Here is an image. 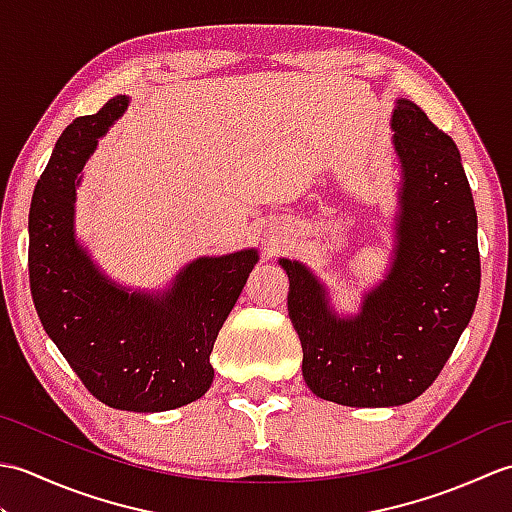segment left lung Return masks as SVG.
Segmentation results:
<instances>
[{"instance_id": "8db88e82", "label": "left lung", "mask_w": 512, "mask_h": 512, "mask_svg": "<svg viewBox=\"0 0 512 512\" xmlns=\"http://www.w3.org/2000/svg\"><path fill=\"white\" fill-rule=\"evenodd\" d=\"M391 129L402 169L394 262L361 312L339 317L308 266L279 259L303 380L345 407H396L429 389L480 295L477 213L458 147L407 99L396 101Z\"/></svg>"}]
</instances>
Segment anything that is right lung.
<instances>
[{
	"instance_id": "1",
	"label": "right lung",
	"mask_w": 512,
	"mask_h": 512,
	"mask_svg": "<svg viewBox=\"0 0 512 512\" xmlns=\"http://www.w3.org/2000/svg\"><path fill=\"white\" fill-rule=\"evenodd\" d=\"M127 103L114 96L59 136L32 193L28 273L43 330L90 394L107 407L154 413L209 391L217 332L259 255L246 248L193 259L158 295L129 292L101 273L74 237V200L85 160Z\"/></svg>"
}]
</instances>
